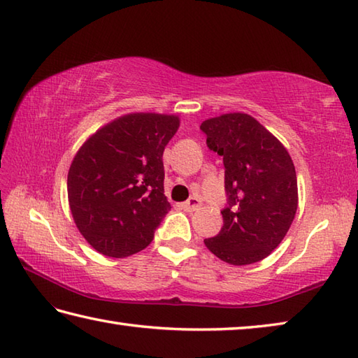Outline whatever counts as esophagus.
Here are the masks:
<instances>
[{
  "mask_svg": "<svg viewBox=\"0 0 358 358\" xmlns=\"http://www.w3.org/2000/svg\"><path fill=\"white\" fill-rule=\"evenodd\" d=\"M181 206H183V209H186V211H197V209L201 206V201L197 197H192V199H189L186 203H183Z\"/></svg>",
  "mask_w": 358,
  "mask_h": 358,
  "instance_id": "esophagus-1",
  "label": "esophagus"
}]
</instances>
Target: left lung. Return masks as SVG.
I'll list each match as a JSON object with an SVG mask.
<instances>
[{
    "mask_svg": "<svg viewBox=\"0 0 358 358\" xmlns=\"http://www.w3.org/2000/svg\"><path fill=\"white\" fill-rule=\"evenodd\" d=\"M206 144L223 157L228 206L223 227L206 248L223 262L262 261L289 231L298 209V181L282 143L247 113L203 121Z\"/></svg>",
    "mask_w": 358,
    "mask_h": 358,
    "instance_id": "left-lung-1",
    "label": "left lung"
}]
</instances>
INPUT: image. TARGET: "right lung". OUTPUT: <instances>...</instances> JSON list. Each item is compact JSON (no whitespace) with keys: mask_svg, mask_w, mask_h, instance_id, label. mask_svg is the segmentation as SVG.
I'll use <instances>...</instances> for the list:
<instances>
[{"mask_svg":"<svg viewBox=\"0 0 358 358\" xmlns=\"http://www.w3.org/2000/svg\"><path fill=\"white\" fill-rule=\"evenodd\" d=\"M177 115L130 113L93 133L69 166L68 203L77 229L101 255L127 257L153 241L169 213L163 152Z\"/></svg>","mask_w":358,"mask_h":358,"instance_id":"right-lung-1","label":"right lung"}]
</instances>
